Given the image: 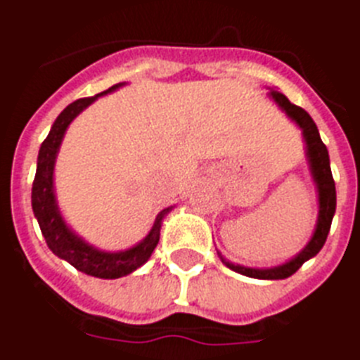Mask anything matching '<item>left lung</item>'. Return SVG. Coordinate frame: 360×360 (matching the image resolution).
I'll return each mask as SVG.
<instances>
[{
    "label": "left lung",
    "mask_w": 360,
    "mask_h": 360,
    "mask_svg": "<svg viewBox=\"0 0 360 360\" xmlns=\"http://www.w3.org/2000/svg\"><path fill=\"white\" fill-rule=\"evenodd\" d=\"M269 97L287 114V118L295 122L302 131V139H304L306 144V160H308V165H310L311 180L316 184L317 205H319L316 229H314V235L308 240V244L295 257H291L283 264H278V266H270V269H253V266L235 264L231 263L229 259H225L221 253H218V255L221 259V263H225V266H229L231 270H235L238 274L257 278V280H283V278H289L291 274H295L308 259L316 257L317 253L321 252L323 244L327 240L328 231H330L334 212H336V188H334L333 172H330L328 150L323 144L316 122L311 120L310 114L306 112L304 108L293 105L280 91L272 90Z\"/></svg>",
    "instance_id": "obj_1"
}]
</instances>
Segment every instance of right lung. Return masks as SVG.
Wrapping results in <instances>:
<instances>
[{
    "label": "right lung",
    "instance_id": "1",
    "mask_svg": "<svg viewBox=\"0 0 360 360\" xmlns=\"http://www.w3.org/2000/svg\"><path fill=\"white\" fill-rule=\"evenodd\" d=\"M124 84L125 82H120V84H114L112 88H108L103 94L77 99V101L67 105L61 110L60 116L56 118V122L50 127L49 136L44 139L41 148H39L37 171H35V180H33L32 188L33 214L37 218L39 227H41L44 240L49 244L50 252L63 259V261H67L69 264H73L75 269L80 270V272H84L88 276H96V278H103V280H116V278L127 276L146 263L152 252L155 250V246H158V242H160V231L161 225H163V219L172 210V206L163 208L155 216L154 225H152L148 235L144 236L141 242H136L135 246L122 250V252H105V250L91 246L90 242H86L82 236L77 235L61 216L60 206H58V200H56L54 167L67 127L86 107H90L97 97L116 91Z\"/></svg>",
    "mask_w": 360,
    "mask_h": 360
}]
</instances>
